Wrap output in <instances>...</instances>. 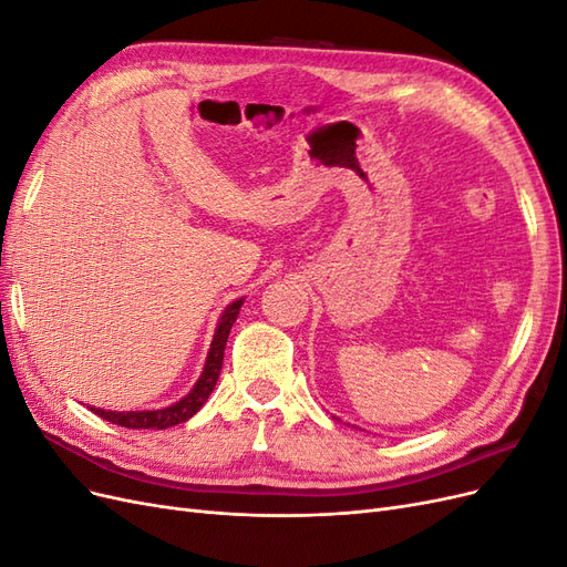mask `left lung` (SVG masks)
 Returning <instances> with one entry per match:
<instances>
[{
  "label": "left lung",
  "mask_w": 567,
  "mask_h": 567,
  "mask_svg": "<svg viewBox=\"0 0 567 567\" xmlns=\"http://www.w3.org/2000/svg\"><path fill=\"white\" fill-rule=\"evenodd\" d=\"M333 419H336V416H333ZM338 421H340V419H338Z\"/></svg>",
  "instance_id": "8db88e82"
}]
</instances>
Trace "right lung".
Wrapping results in <instances>:
<instances>
[{
    "label": "right lung",
    "instance_id": "1",
    "mask_svg": "<svg viewBox=\"0 0 567 567\" xmlns=\"http://www.w3.org/2000/svg\"><path fill=\"white\" fill-rule=\"evenodd\" d=\"M244 300L246 298H238L225 307V312H221V317L215 326V336L210 342L208 357H205V364H203L198 381L179 402H173L169 406H161V409H144V411H111V409H99V406H90V409L104 421H111V423L123 425V427H144V431H165V427H173L177 423L188 421L194 414H198L200 406L208 402L210 392L215 390V383L219 379L221 362H225L227 338H229V331H231L238 312H241Z\"/></svg>",
    "mask_w": 567,
    "mask_h": 567
}]
</instances>
